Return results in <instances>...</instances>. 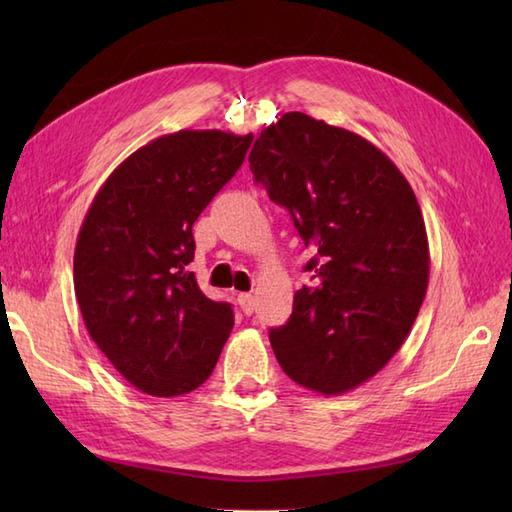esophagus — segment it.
I'll use <instances>...</instances> for the list:
<instances>
[{
    "label": "esophagus",
    "mask_w": 512,
    "mask_h": 512,
    "mask_svg": "<svg viewBox=\"0 0 512 512\" xmlns=\"http://www.w3.org/2000/svg\"><path fill=\"white\" fill-rule=\"evenodd\" d=\"M237 303H239V308L244 310V314H253L255 306H257V299L253 295H248V292H239Z\"/></svg>",
    "instance_id": "obj_1"
}]
</instances>
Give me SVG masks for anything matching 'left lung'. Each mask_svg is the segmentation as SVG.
Wrapping results in <instances>:
<instances>
[{"mask_svg":"<svg viewBox=\"0 0 512 512\" xmlns=\"http://www.w3.org/2000/svg\"><path fill=\"white\" fill-rule=\"evenodd\" d=\"M248 162L317 248L306 270L319 284L297 290L288 323L270 330L277 361L317 394L352 391L400 350L427 292L416 193L369 140L301 112L262 129Z\"/></svg>","mask_w":512,"mask_h":512,"instance_id":"1","label":"left lung"}]
</instances>
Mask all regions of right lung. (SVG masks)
<instances>
[{
	"label": "right lung",
	"mask_w": 512,
	"mask_h": 512,
	"mask_svg": "<svg viewBox=\"0 0 512 512\" xmlns=\"http://www.w3.org/2000/svg\"><path fill=\"white\" fill-rule=\"evenodd\" d=\"M253 134L182 129L118 165L94 195L74 248V292L92 341L149 396H182L211 376L233 330L187 266L193 222L242 167Z\"/></svg>",
	"instance_id": "1"
}]
</instances>
